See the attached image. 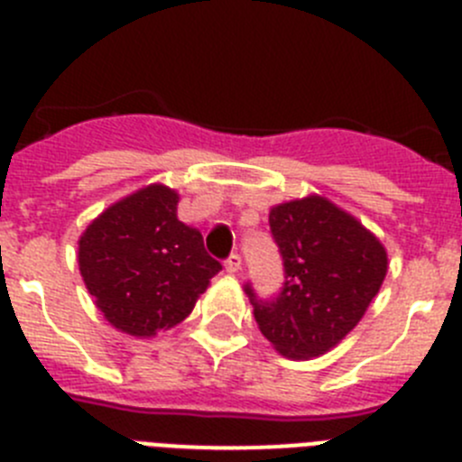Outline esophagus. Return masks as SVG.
Returning a JSON list of instances; mask_svg holds the SVG:
<instances>
[{"label":"esophagus","instance_id":"esophagus-1","mask_svg":"<svg viewBox=\"0 0 462 462\" xmlns=\"http://www.w3.org/2000/svg\"><path fill=\"white\" fill-rule=\"evenodd\" d=\"M240 266H243V259H240V254H228V259L224 261V268H226V273H238Z\"/></svg>","mask_w":462,"mask_h":462}]
</instances>
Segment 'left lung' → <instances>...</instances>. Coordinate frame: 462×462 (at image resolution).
<instances>
[{"label": "left lung", "mask_w": 462, "mask_h": 462, "mask_svg": "<svg viewBox=\"0 0 462 462\" xmlns=\"http://www.w3.org/2000/svg\"><path fill=\"white\" fill-rule=\"evenodd\" d=\"M280 247L284 284L259 298L254 319L277 352L291 358L321 356L361 321L386 277V250L361 222L337 206L308 196L280 203L268 215Z\"/></svg>", "instance_id": "8db88e82"}]
</instances>
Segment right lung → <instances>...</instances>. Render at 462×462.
<instances>
[{"label":"right lung","instance_id":"add662e5","mask_svg":"<svg viewBox=\"0 0 462 462\" xmlns=\"http://www.w3.org/2000/svg\"><path fill=\"white\" fill-rule=\"evenodd\" d=\"M79 266L106 319L136 337L180 324L222 271L203 236L178 219V194L164 185L101 212L80 238Z\"/></svg>","mask_w":462,"mask_h":462}]
</instances>
